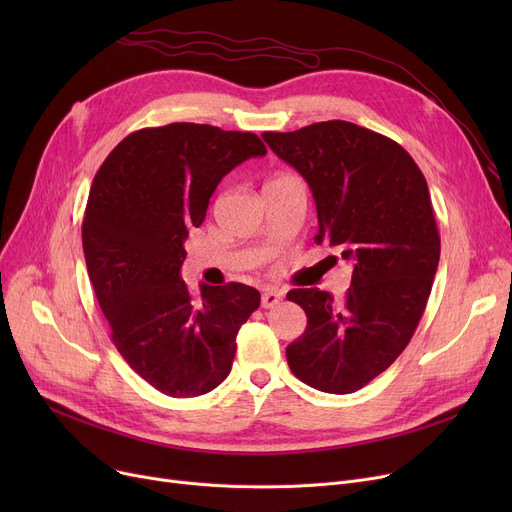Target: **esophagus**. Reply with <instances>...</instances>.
Masks as SVG:
<instances>
[{
	"label": "esophagus",
	"mask_w": 512,
	"mask_h": 512,
	"mask_svg": "<svg viewBox=\"0 0 512 512\" xmlns=\"http://www.w3.org/2000/svg\"><path fill=\"white\" fill-rule=\"evenodd\" d=\"M280 301H282V294H280L278 290H274V288H267V290L261 294V307H263V309H272V307H276Z\"/></svg>",
	"instance_id": "1"
}]
</instances>
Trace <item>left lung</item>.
Returning a JSON list of instances; mask_svg holds the SVG:
<instances>
[{"mask_svg": "<svg viewBox=\"0 0 512 512\" xmlns=\"http://www.w3.org/2000/svg\"><path fill=\"white\" fill-rule=\"evenodd\" d=\"M261 137L307 180L317 245L353 263L340 303L317 288L286 294L307 315L303 336L286 346L288 367L315 390L357 392L405 351L432 292L440 234L425 176L396 141L353 122Z\"/></svg>", "mask_w": 512, "mask_h": 512, "instance_id": "left-lung-1", "label": "left lung"}]
</instances>
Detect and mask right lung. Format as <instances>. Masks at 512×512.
<instances>
[{
  "label": "right lung",
  "mask_w": 512,
  "mask_h": 512,
  "mask_svg": "<svg viewBox=\"0 0 512 512\" xmlns=\"http://www.w3.org/2000/svg\"><path fill=\"white\" fill-rule=\"evenodd\" d=\"M267 149L253 132L174 122L130 132L97 170L83 218V251L112 342L155 390L201 396L230 373L240 326L261 294L240 282L180 278L184 240L205 220L220 180Z\"/></svg>",
  "instance_id": "add662e5"
}]
</instances>
